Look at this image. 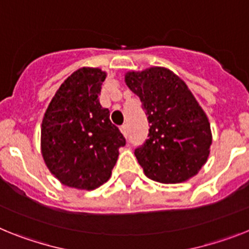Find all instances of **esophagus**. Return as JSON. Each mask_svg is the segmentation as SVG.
<instances>
[{
  "label": "esophagus",
  "mask_w": 249,
  "mask_h": 249,
  "mask_svg": "<svg viewBox=\"0 0 249 249\" xmlns=\"http://www.w3.org/2000/svg\"><path fill=\"white\" fill-rule=\"evenodd\" d=\"M120 131H122L123 135H124V137L126 138V137H127V125H126V124L123 125V126L120 127Z\"/></svg>",
  "instance_id": "1"
}]
</instances>
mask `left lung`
I'll return each mask as SVG.
<instances>
[{
    "label": "left lung",
    "instance_id": "obj_1",
    "mask_svg": "<svg viewBox=\"0 0 249 249\" xmlns=\"http://www.w3.org/2000/svg\"><path fill=\"white\" fill-rule=\"evenodd\" d=\"M125 83L139 96L150 124L149 139L135 149L144 174L164 184L198 174L209 157L212 130L187 84L161 66L127 71Z\"/></svg>",
    "mask_w": 249,
    "mask_h": 249
}]
</instances>
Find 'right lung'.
<instances>
[{"mask_svg":"<svg viewBox=\"0 0 249 249\" xmlns=\"http://www.w3.org/2000/svg\"><path fill=\"white\" fill-rule=\"evenodd\" d=\"M107 73L84 68L61 84L42 118L41 154L64 185L92 190L107 183L125 139L99 101Z\"/></svg>","mask_w":249,"mask_h":249,"instance_id":"1","label":"right lung"}]
</instances>
